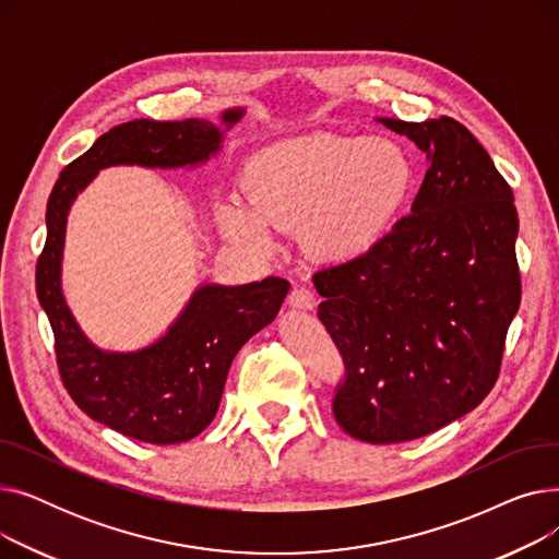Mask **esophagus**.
I'll list each match as a JSON object with an SVG mask.
<instances>
[{
	"instance_id": "34e87169",
	"label": "esophagus",
	"mask_w": 559,
	"mask_h": 559,
	"mask_svg": "<svg viewBox=\"0 0 559 559\" xmlns=\"http://www.w3.org/2000/svg\"><path fill=\"white\" fill-rule=\"evenodd\" d=\"M314 301H317V297H314V292L310 287L301 285V287H295L289 292V306H295V308L312 310Z\"/></svg>"
}]
</instances>
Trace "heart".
<instances>
[{"label":"heart","instance_id":"heart-1","mask_svg":"<svg viewBox=\"0 0 559 559\" xmlns=\"http://www.w3.org/2000/svg\"><path fill=\"white\" fill-rule=\"evenodd\" d=\"M413 181V163L394 140L319 133L255 156L245 176L249 201L219 205V224L260 249L272 247V226H304L317 255L348 260L385 238Z\"/></svg>","mask_w":559,"mask_h":559}]
</instances>
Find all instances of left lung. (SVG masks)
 Returning a JSON list of instances; mask_svg holds the SVG:
<instances>
[{"label":"left lung","instance_id":"obj_1","mask_svg":"<svg viewBox=\"0 0 559 559\" xmlns=\"http://www.w3.org/2000/svg\"><path fill=\"white\" fill-rule=\"evenodd\" d=\"M383 124L430 158L413 213L312 283L344 362L335 421L360 442L399 444L472 413L496 385L521 304L519 215L510 183L453 117Z\"/></svg>","mask_w":559,"mask_h":559}]
</instances>
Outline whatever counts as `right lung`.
<instances>
[{
    "instance_id": "add662e5",
    "label": "right lung",
    "mask_w": 559,
    "mask_h": 559,
    "mask_svg": "<svg viewBox=\"0 0 559 559\" xmlns=\"http://www.w3.org/2000/svg\"><path fill=\"white\" fill-rule=\"evenodd\" d=\"M240 110L224 112L233 124ZM205 120L117 124L72 160L47 201V240L36 262V292L53 331L56 365L83 413L146 444H179L215 419L226 376L242 344L281 310L289 283L267 276L249 285H205L169 333L138 354H104L83 337L61 292V255L74 197L108 165L179 167L205 160L219 146Z\"/></svg>"
}]
</instances>
